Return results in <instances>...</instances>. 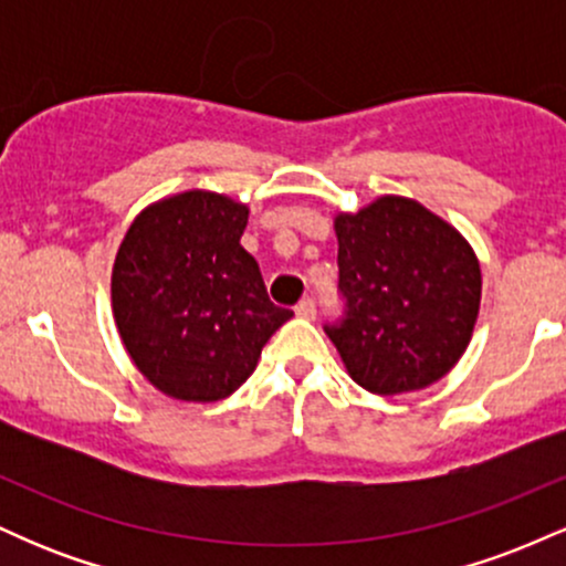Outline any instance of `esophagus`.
I'll return each mask as SVG.
<instances>
[{
	"instance_id": "obj_1",
	"label": "esophagus",
	"mask_w": 566,
	"mask_h": 566,
	"mask_svg": "<svg viewBox=\"0 0 566 566\" xmlns=\"http://www.w3.org/2000/svg\"><path fill=\"white\" fill-rule=\"evenodd\" d=\"M295 314L301 316V319H316V303L311 301V297H305V301L295 305Z\"/></svg>"
}]
</instances>
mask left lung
<instances>
[{
	"label": "left lung",
	"instance_id": "1",
	"mask_svg": "<svg viewBox=\"0 0 566 566\" xmlns=\"http://www.w3.org/2000/svg\"><path fill=\"white\" fill-rule=\"evenodd\" d=\"M335 233L346 314L324 333L350 378L380 396L444 378L482 303V269L463 233L394 193L337 212Z\"/></svg>",
	"mask_w": 566,
	"mask_h": 566
}]
</instances>
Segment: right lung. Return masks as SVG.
Segmentation results:
<instances>
[{"instance_id":"1","label":"right lung","mask_w":566,"mask_h":566,"mask_svg":"<svg viewBox=\"0 0 566 566\" xmlns=\"http://www.w3.org/2000/svg\"><path fill=\"white\" fill-rule=\"evenodd\" d=\"M247 218L242 201L193 188L148 205L116 252V329L143 378L178 401L231 396L292 316L239 244Z\"/></svg>"}]
</instances>
